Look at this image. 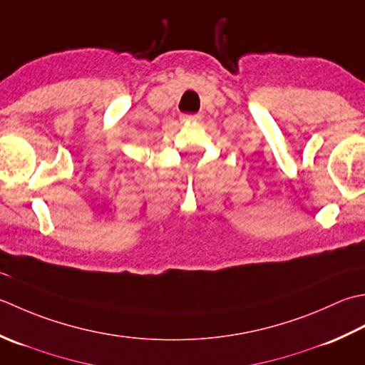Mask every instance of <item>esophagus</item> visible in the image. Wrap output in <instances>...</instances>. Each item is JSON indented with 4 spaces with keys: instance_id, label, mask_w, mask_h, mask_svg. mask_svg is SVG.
Masks as SVG:
<instances>
[{
    "instance_id": "obj_1",
    "label": "esophagus",
    "mask_w": 365,
    "mask_h": 365,
    "mask_svg": "<svg viewBox=\"0 0 365 365\" xmlns=\"http://www.w3.org/2000/svg\"><path fill=\"white\" fill-rule=\"evenodd\" d=\"M200 120L198 115H181L182 123H197Z\"/></svg>"
}]
</instances>
